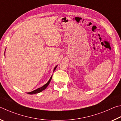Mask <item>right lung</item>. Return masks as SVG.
<instances>
[{"label":"right lung","mask_w":121,"mask_h":121,"mask_svg":"<svg viewBox=\"0 0 121 121\" xmlns=\"http://www.w3.org/2000/svg\"><path fill=\"white\" fill-rule=\"evenodd\" d=\"M56 67H57V65L54 68V71L55 70H56ZM52 76L51 77L50 80L48 81V82L46 84H45L44 86H43L42 87H40V88H38V89H36V90H34V91H33L30 92H28V93H27L29 94V95H33V94H36V93H39V92H42V91H43V90H44L47 87H48V86L49 85V84H50V82H51V79H52Z\"/></svg>","instance_id":"add662e5"}]
</instances>
